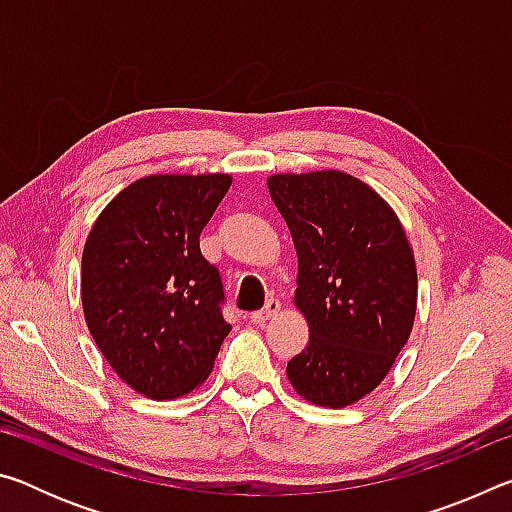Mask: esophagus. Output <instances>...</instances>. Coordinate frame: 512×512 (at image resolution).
<instances>
[{
  "label": "esophagus",
  "mask_w": 512,
  "mask_h": 512,
  "mask_svg": "<svg viewBox=\"0 0 512 512\" xmlns=\"http://www.w3.org/2000/svg\"><path fill=\"white\" fill-rule=\"evenodd\" d=\"M277 311H280V302H277L275 298H268L266 300V305L259 309V311H253V314H250V320H253L255 325H264L266 320H271Z\"/></svg>",
  "instance_id": "obj_1"
}]
</instances>
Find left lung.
<instances>
[{
    "label": "left lung",
    "mask_w": 512,
    "mask_h": 512,
    "mask_svg": "<svg viewBox=\"0 0 512 512\" xmlns=\"http://www.w3.org/2000/svg\"><path fill=\"white\" fill-rule=\"evenodd\" d=\"M268 192L296 244V305L309 325L289 381L305 400L341 409L375 391L409 341L413 250L391 205L348 173H277Z\"/></svg>",
    "instance_id": "1"
}]
</instances>
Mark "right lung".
Here are the masks:
<instances>
[{"label": "right lung", "instance_id": "1", "mask_svg": "<svg viewBox=\"0 0 512 512\" xmlns=\"http://www.w3.org/2000/svg\"><path fill=\"white\" fill-rule=\"evenodd\" d=\"M230 185L225 173L135 180L85 241L81 298L92 339L151 400L194 391L232 329L219 268L198 241Z\"/></svg>", "mask_w": 512, "mask_h": 512}]
</instances>
